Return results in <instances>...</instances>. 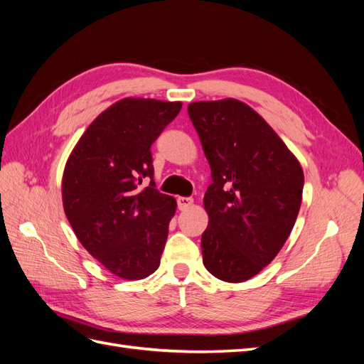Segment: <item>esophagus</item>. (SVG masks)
Returning a JSON list of instances; mask_svg holds the SVG:
<instances>
[{
	"label": "esophagus",
	"mask_w": 364,
	"mask_h": 364,
	"mask_svg": "<svg viewBox=\"0 0 364 364\" xmlns=\"http://www.w3.org/2000/svg\"><path fill=\"white\" fill-rule=\"evenodd\" d=\"M191 205H193V199H190V197H179L178 199V208L181 211H185V209H188Z\"/></svg>",
	"instance_id": "obj_1"
}]
</instances>
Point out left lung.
I'll use <instances>...</instances> for the list:
<instances>
[{
    "mask_svg": "<svg viewBox=\"0 0 364 364\" xmlns=\"http://www.w3.org/2000/svg\"><path fill=\"white\" fill-rule=\"evenodd\" d=\"M188 115L211 167L202 234L206 270L243 282L273 261L299 214L304 171L259 114L235 98L196 102Z\"/></svg>",
    "mask_w": 364,
    "mask_h": 364,
    "instance_id": "1",
    "label": "left lung"
}]
</instances>
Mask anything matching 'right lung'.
Returning <instances> with one entry per match:
<instances>
[{
  "label": "right lung",
  "mask_w": 364,
  "mask_h": 364,
  "mask_svg": "<svg viewBox=\"0 0 364 364\" xmlns=\"http://www.w3.org/2000/svg\"><path fill=\"white\" fill-rule=\"evenodd\" d=\"M181 107L123 98L92 121L65 165L62 199L74 234L118 278L144 279L159 267L176 200L155 188L150 147Z\"/></svg>",
  "instance_id": "right-lung-1"
}]
</instances>
